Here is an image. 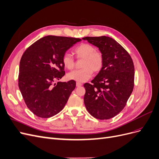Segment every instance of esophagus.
Here are the masks:
<instances>
[{
	"mask_svg": "<svg viewBox=\"0 0 159 159\" xmlns=\"http://www.w3.org/2000/svg\"><path fill=\"white\" fill-rule=\"evenodd\" d=\"M82 85V84L80 83V82H77L76 83V86L77 87H80V86Z\"/></svg>",
	"mask_w": 159,
	"mask_h": 159,
	"instance_id": "esophagus-1",
	"label": "esophagus"
}]
</instances>
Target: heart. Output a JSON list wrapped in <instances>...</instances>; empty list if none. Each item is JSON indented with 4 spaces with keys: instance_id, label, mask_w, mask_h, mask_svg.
<instances>
[{
    "instance_id": "1",
    "label": "heart",
    "mask_w": 159,
    "mask_h": 159,
    "mask_svg": "<svg viewBox=\"0 0 159 159\" xmlns=\"http://www.w3.org/2000/svg\"><path fill=\"white\" fill-rule=\"evenodd\" d=\"M74 53L78 58H84L81 64L83 68L70 72L68 74L69 80L78 82H84L91 78L93 71L97 73L102 69L104 63L103 55L101 52L96 50L93 46L87 43H82L75 48ZM62 62L67 69L74 68V58L70 53L66 52L63 55Z\"/></svg>"
}]
</instances>
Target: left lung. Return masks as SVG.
<instances>
[{
    "label": "left lung",
    "mask_w": 159,
    "mask_h": 159,
    "mask_svg": "<svg viewBox=\"0 0 159 159\" xmlns=\"http://www.w3.org/2000/svg\"><path fill=\"white\" fill-rule=\"evenodd\" d=\"M99 48L104 57L102 69L85 83L84 104L96 119L113 118L123 109L134 88V68L131 56L113 38L108 36L85 37Z\"/></svg>",
    "instance_id": "8db88e82"
}]
</instances>
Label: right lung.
Returning <instances> with one entry per match:
<instances>
[{
	"label": "right lung",
	"mask_w": 159,
	"mask_h": 159,
	"mask_svg": "<svg viewBox=\"0 0 159 159\" xmlns=\"http://www.w3.org/2000/svg\"><path fill=\"white\" fill-rule=\"evenodd\" d=\"M81 39L47 36L29 46L20 61L18 87L28 108L36 116L49 118L63 109L75 89L74 80L54 83L65 75L62 57Z\"/></svg>",
	"instance_id": "1"
}]
</instances>
